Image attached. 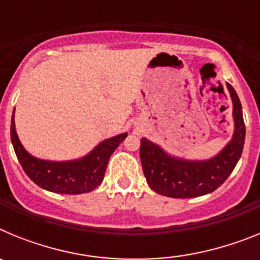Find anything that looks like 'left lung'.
I'll return each mask as SVG.
<instances>
[{"label": "left lung", "mask_w": 260, "mask_h": 260, "mask_svg": "<svg viewBox=\"0 0 260 260\" xmlns=\"http://www.w3.org/2000/svg\"><path fill=\"white\" fill-rule=\"evenodd\" d=\"M233 103L234 133L229 143L208 160H186L165 152L147 138L141 139V161L147 183L169 198H195L215 191L231 176L245 143V122L237 92L226 83Z\"/></svg>", "instance_id": "8db88e82"}]
</instances>
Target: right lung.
Here are the masks:
<instances>
[{"label": "right lung", "mask_w": 260, "mask_h": 260, "mask_svg": "<svg viewBox=\"0 0 260 260\" xmlns=\"http://www.w3.org/2000/svg\"><path fill=\"white\" fill-rule=\"evenodd\" d=\"M14 112L15 109L13 110L11 117V143L23 171L36 185L57 194L77 195L95 190L104 178L110 155L127 137V133H123L105 139L100 142L91 152L77 160H43L32 156L22 146L15 132Z\"/></svg>", "instance_id": "right-lung-1"}]
</instances>
